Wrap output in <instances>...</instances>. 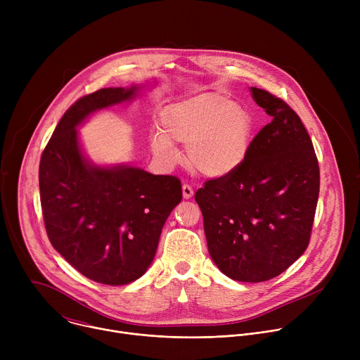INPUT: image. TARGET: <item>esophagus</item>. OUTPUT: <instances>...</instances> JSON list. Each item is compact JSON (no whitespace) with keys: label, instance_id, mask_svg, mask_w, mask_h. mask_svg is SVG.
Returning <instances> with one entry per match:
<instances>
[{"label":"esophagus","instance_id":"esophagus-1","mask_svg":"<svg viewBox=\"0 0 360 360\" xmlns=\"http://www.w3.org/2000/svg\"><path fill=\"white\" fill-rule=\"evenodd\" d=\"M182 195H184L185 199H189V198L193 196V189L188 184H184L182 185Z\"/></svg>","mask_w":360,"mask_h":360}]
</instances>
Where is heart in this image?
Wrapping results in <instances>:
<instances>
[{
	"mask_svg": "<svg viewBox=\"0 0 360 360\" xmlns=\"http://www.w3.org/2000/svg\"><path fill=\"white\" fill-rule=\"evenodd\" d=\"M249 111L219 92L198 94L167 105L160 115L161 132L150 136L155 157L167 165L179 158L175 142L186 145V161L196 172L222 178L235 172L250 146Z\"/></svg>",
	"mask_w": 360,
	"mask_h": 360,
	"instance_id": "1",
	"label": "heart"
}]
</instances>
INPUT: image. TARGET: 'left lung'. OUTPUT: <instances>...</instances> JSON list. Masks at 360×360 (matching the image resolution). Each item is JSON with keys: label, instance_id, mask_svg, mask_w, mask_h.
<instances>
[{"label": "left lung", "instance_id": "left-lung-1", "mask_svg": "<svg viewBox=\"0 0 360 360\" xmlns=\"http://www.w3.org/2000/svg\"><path fill=\"white\" fill-rule=\"evenodd\" d=\"M272 121L243 164L195 193L208 250L222 274L264 282L285 272L309 245L319 196V164L299 115L281 98L250 86Z\"/></svg>", "mask_w": 360, "mask_h": 360}]
</instances>
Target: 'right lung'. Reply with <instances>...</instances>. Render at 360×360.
Returning <instances> with one entry per match:
<instances>
[{"instance_id":"right-lung-1","label":"right lung","mask_w":360,"mask_h":360,"mask_svg":"<svg viewBox=\"0 0 360 360\" xmlns=\"http://www.w3.org/2000/svg\"><path fill=\"white\" fill-rule=\"evenodd\" d=\"M139 86L102 88L64 114L39 161L46 235L79 274L104 285L141 278L169 214L182 199L176 176L131 165L98 167L82 153L77 127L91 114L135 98Z\"/></svg>"}]
</instances>
